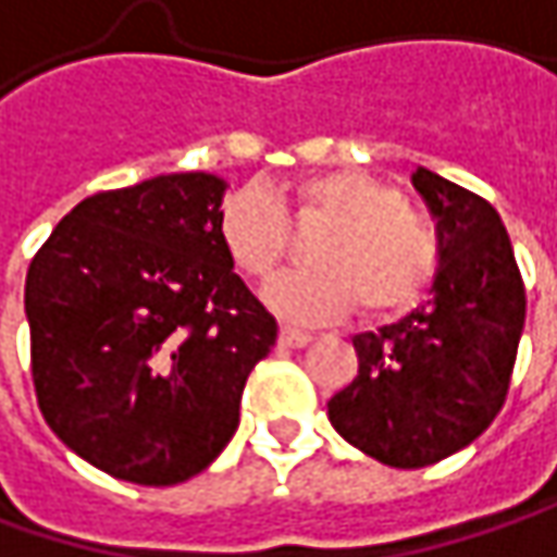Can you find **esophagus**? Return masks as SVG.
Listing matches in <instances>:
<instances>
[{
	"label": "esophagus",
	"instance_id": "34e87169",
	"mask_svg": "<svg viewBox=\"0 0 557 557\" xmlns=\"http://www.w3.org/2000/svg\"><path fill=\"white\" fill-rule=\"evenodd\" d=\"M310 342H313L310 332H300V329H292V325H282V332H278V345L282 348H304Z\"/></svg>",
	"mask_w": 557,
	"mask_h": 557
}]
</instances>
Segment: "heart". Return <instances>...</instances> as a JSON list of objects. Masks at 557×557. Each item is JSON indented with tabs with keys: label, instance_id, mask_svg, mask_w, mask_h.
<instances>
[{
	"label": "heart",
	"instance_id": "b5f03b06",
	"mask_svg": "<svg viewBox=\"0 0 557 557\" xmlns=\"http://www.w3.org/2000/svg\"><path fill=\"white\" fill-rule=\"evenodd\" d=\"M292 225H313L307 244L310 269L275 278L265 304L297 322L335 320L360 304L363 317L385 320L417 307L438 272L432 225L407 207L388 182L332 169L285 184L272 194L240 187L219 212V237L228 260L263 282L288 257Z\"/></svg>",
	"mask_w": 557,
	"mask_h": 557
}]
</instances>
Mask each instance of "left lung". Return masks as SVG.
<instances>
[{
    "label": "left lung",
    "instance_id": "8db88e82",
    "mask_svg": "<svg viewBox=\"0 0 557 557\" xmlns=\"http://www.w3.org/2000/svg\"><path fill=\"white\" fill-rule=\"evenodd\" d=\"M438 237L432 297L354 338L357 379L329 401L338 435L388 467H430L480 438L502 410L527 320L511 237L473 190L413 172Z\"/></svg>",
    "mask_w": 557,
    "mask_h": 557
}]
</instances>
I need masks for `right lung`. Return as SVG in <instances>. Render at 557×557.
<instances>
[{
	"label": "right lung",
	"mask_w": 557,
	"mask_h": 557,
	"mask_svg": "<svg viewBox=\"0 0 557 557\" xmlns=\"http://www.w3.org/2000/svg\"><path fill=\"white\" fill-rule=\"evenodd\" d=\"M228 184L156 175L81 200L27 269L49 430L102 473L175 486L222 455L278 325L219 237Z\"/></svg>",
	"instance_id": "right-lung-1"
}]
</instances>
